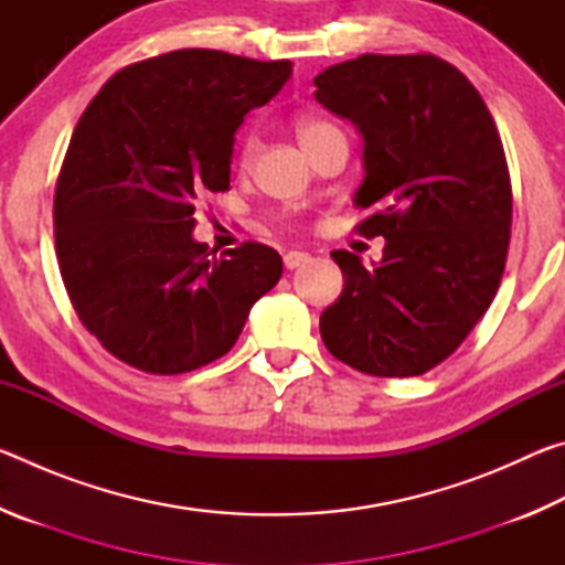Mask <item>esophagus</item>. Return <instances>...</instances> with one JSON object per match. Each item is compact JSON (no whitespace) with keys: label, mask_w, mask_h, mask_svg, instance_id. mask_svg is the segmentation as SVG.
Instances as JSON below:
<instances>
[{"label":"esophagus","mask_w":565,"mask_h":565,"mask_svg":"<svg viewBox=\"0 0 565 565\" xmlns=\"http://www.w3.org/2000/svg\"><path fill=\"white\" fill-rule=\"evenodd\" d=\"M309 259H311V256L303 254V252H286L284 254V266H286V269H299V266H303Z\"/></svg>","instance_id":"esophagus-1"}]
</instances>
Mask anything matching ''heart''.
I'll list each match as a JSON object with an SVG mask.
<instances>
[{
    "label": "heart",
    "instance_id": "1",
    "mask_svg": "<svg viewBox=\"0 0 565 565\" xmlns=\"http://www.w3.org/2000/svg\"><path fill=\"white\" fill-rule=\"evenodd\" d=\"M296 134H299L301 147L309 151V154L313 149H319L321 145H327V141L343 137L337 124L323 119V117H311V114H306V117L296 121ZM256 147H259V139H256L254 134H248V137L244 139V145H242V164L244 167L252 164V159L256 154Z\"/></svg>",
    "mask_w": 565,
    "mask_h": 565
}]
</instances>
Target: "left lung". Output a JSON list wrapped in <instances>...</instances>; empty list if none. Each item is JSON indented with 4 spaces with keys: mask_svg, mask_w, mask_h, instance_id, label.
Returning <instances> with one entry per match:
<instances>
[{
    "mask_svg": "<svg viewBox=\"0 0 565 565\" xmlns=\"http://www.w3.org/2000/svg\"><path fill=\"white\" fill-rule=\"evenodd\" d=\"M313 84L363 139L353 204L371 216L359 234L386 238L374 269L331 252L343 291L321 313V339L363 374H426L499 289L513 214L499 129L473 84L434 54H361Z\"/></svg>",
    "mask_w": 565,
    "mask_h": 565,
    "instance_id": "obj_1",
    "label": "left lung"
}]
</instances>
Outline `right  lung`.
<instances>
[{"label": "right lung", "instance_id": "1", "mask_svg": "<svg viewBox=\"0 0 565 565\" xmlns=\"http://www.w3.org/2000/svg\"><path fill=\"white\" fill-rule=\"evenodd\" d=\"M291 62L179 50L104 84L72 134L54 191L66 294L102 347L147 374H184L234 347L281 276L271 246L218 259L196 242V202L226 191L234 134Z\"/></svg>", "mask_w": 565, "mask_h": 565}]
</instances>
